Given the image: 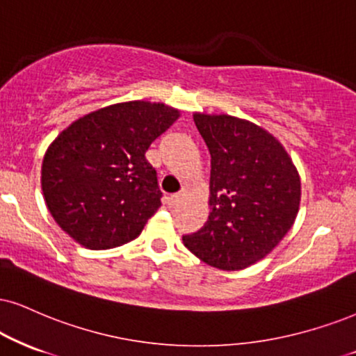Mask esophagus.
Returning <instances> with one entry per match:
<instances>
[{"label":"esophagus","instance_id":"1","mask_svg":"<svg viewBox=\"0 0 356 356\" xmlns=\"http://www.w3.org/2000/svg\"><path fill=\"white\" fill-rule=\"evenodd\" d=\"M186 195H188V191H186V190H181V191L175 193V195H171L170 198H168V203H170L171 206H175V204L181 203V201L186 198Z\"/></svg>","mask_w":356,"mask_h":356}]
</instances>
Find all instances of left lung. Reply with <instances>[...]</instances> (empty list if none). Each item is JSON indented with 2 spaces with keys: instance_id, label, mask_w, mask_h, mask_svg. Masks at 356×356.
<instances>
[{
  "instance_id": "1",
  "label": "left lung",
  "mask_w": 356,
  "mask_h": 356,
  "mask_svg": "<svg viewBox=\"0 0 356 356\" xmlns=\"http://www.w3.org/2000/svg\"><path fill=\"white\" fill-rule=\"evenodd\" d=\"M211 155L208 221L183 243L206 264L241 270L277 245L299 213L300 177L279 140L252 122L195 113Z\"/></svg>"
}]
</instances>
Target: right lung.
<instances>
[{
  "label": "right lung",
  "instance_id": "obj_1",
  "mask_svg": "<svg viewBox=\"0 0 356 356\" xmlns=\"http://www.w3.org/2000/svg\"><path fill=\"white\" fill-rule=\"evenodd\" d=\"M178 117L165 104L134 100L87 113L60 131L41 170L44 200L60 229L94 251L140 236L163 195L145 153Z\"/></svg>",
  "mask_w": 356,
  "mask_h": 356
}]
</instances>
